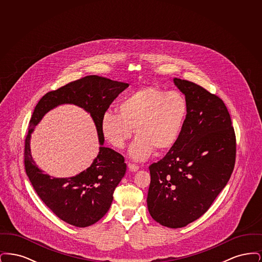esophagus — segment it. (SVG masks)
<instances>
[{"label":"esophagus","instance_id":"34e87169","mask_svg":"<svg viewBox=\"0 0 262 262\" xmlns=\"http://www.w3.org/2000/svg\"><path fill=\"white\" fill-rule=\"evenodd\" d=\"M128 169H129V171H132V172H137V170L139 169V167L137 166V165H135V164H132V163H128Z\"/></svg>","mask_w":262,"mask_h":262}]
</instances>
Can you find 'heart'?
Masks as SVG:
<instances>
[{
	"label": "heart",
	"instance_id": "obj_1",
	"mask_svg": "<svg viewBox=\"0 0 262 262\" xmlns=\"http://www.w3.org/2000/svg\"><path fill=\"white\" fill-rule=\"evenodd\" d=\"M118 113L107 111L101 120V134L113 147L123 149L136 130L129 148L136 161L147 159L155 150L172 149L182 136L188 116V102L179 91L158 86L139 88L119 102Z\"/></svg>",
	"mask_w": 262,
	"mask_h": 262
}]
</instances>
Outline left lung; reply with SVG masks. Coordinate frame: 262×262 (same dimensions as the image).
I'll return each mask as SVG.
<instances>
[{
  "label": "left lung",
  "instance_id": "left-lung-1",
  "mask_svg": "<svg viewBox=\"0 0 262 262\" xmlns=\"http://www.w3.org/2000/svg\"><path fill=\"white\" fill-rule=\"evenodd\" d=\"M174 83L188 102V116L177 144L149 166L147 207L168 228H182L209 209L227 185L236 162V135L217 95L180 78Z\"/></svg>",
  "mask_w": 262,
  "mask_h": 262
}]
</instances>
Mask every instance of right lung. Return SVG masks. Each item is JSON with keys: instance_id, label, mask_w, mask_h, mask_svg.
<instances>
[{"instance_id": "1", "label": "right lung", "mask_w": 262, "mask_h": 262, "mask_svg": "<svg viewBox=\"0 0 262 262\" xmlns=\"http://www.w3.org/2000/svg\"><path fill=\"white\" fill-rule=\"evenodd\" d=\"M128 84L98 75H88L46 93L38 102L29 122L25 138V172L38 196L61 220L75 227L93 225L109 210L113 193L126 171L125 158L103 146L101 120L113 101ZM62 103H74L91 113L99 133L100 153L80 174L71 178H54L44 174L30 152V137L43 115Z\"/></svg>"}]
</instances>
